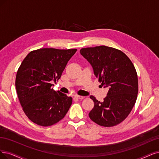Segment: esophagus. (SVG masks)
<instances>
[{"label":"esophagus","mask_w":159,"mask_h":159,"mask_svg":"<svg viewBox=\"0 0 159 159\" xmlns=\"http://www.w3.org/2000/svg\"><path fill=\"white\" fill-rule=\"evenodd\" d=\"M75 98H78V99H83L84 98V96H79V95H75L74 96Z\"/></svg>","instance_id":"obj_1"}]
</instances>
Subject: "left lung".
I'll use <instances>...</instances> for the list:
<instances>
[{
  "label": "left lung",
  "mask_w": 159,
  "mask_h": 159,
  "mask_svg": "<svg viewBox=\"0 0 159 159\" xmlns=\"http://www.w3.org/2000/svg\"><path fill=\"white\" fill-rule=\"evenodd\" d=\"M80 52L91 64L101 85L109 88L102 102L90 96L94 106L89 117L104 127L120 124L130 114L137 99L138 75L132 62L124 52L106 46L82 48Z\"/></svg>",
  "instance_id": "1"
}]
</instances>
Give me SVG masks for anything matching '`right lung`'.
Masks as SVG:
<instances>
[{
  "instance_id": "obj_1",
  "label": "right lung",
  "mask_w": 159,
  "mask_h": 159,
  "mask_svg": "<svg viewBox=\"0 0 159 159\" xmlns=\"http://www.w3.org/2000/svg\"><path fill=\"white\" fill-rule=\"evenodd\" d=\"M76 49L40 48L29 52L17 70L16 88L23 111L35 124L49 126L66 116L72 98L52 89Z\"/></svg>"
}]
</instances>
